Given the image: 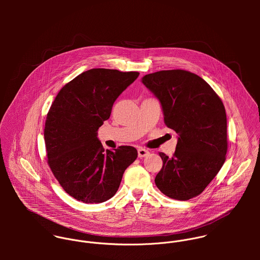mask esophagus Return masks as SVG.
Listing matches in <instances>:
<instances>
[{"label": "esophagus", "mask_w": 260, "mask_h": 260, "mask_svg": "<svg viewBox=\"0 0 260 260\" xmlns=\"http://www.w3.org/2000/svg\"><path fill=\"white\" fill-rule=\"evenodd\" d=\"M149 154L148 150L143 148L138 149V157L139 158H143V157H146Z\"/></svg>", "instance_id": "obj_1"}]
</instances>
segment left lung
<instances>
[{"label": "left lung", "instance_id": "8db88e82", "mask_svg": "<svg viewBox=\"0 0 260 260\" xmlns=\"http://www.w3.org/2000/svg\"><path fill=\"white\" fill-rule=\"evenodd\" d=\"M141 81L159 100L167 127L178 134L172 157L159 152L163 166L155 184L172 199L193 198L225 162L227 121L222 101L201 77L184 70L159 71Z\"/></svg>", "mask_w": 260, "mask_h": 260}]
</instances>
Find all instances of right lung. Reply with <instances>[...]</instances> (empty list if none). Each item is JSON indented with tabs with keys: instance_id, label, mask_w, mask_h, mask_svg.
Segmentation results:
<instances>
[{
	"instance_id": "add662e5",
	"label": "right lung",
	"mask_w": 260,
	"mask_h": 260,
	"mask_svg": "<svg viewBox=\"0 0 260 260\" xmlns=\"http://www.w3.org/2000/svg\"><path fill=\"white\" fill-rule=\"evenodd\" d=\"M138 72L91 69L78 75L56 96L45 123L48 164L63 189L84 203L107 201L137 158L132 146L104 150L98 129L120 94Z\"/></svg>"
}]
</instances>
